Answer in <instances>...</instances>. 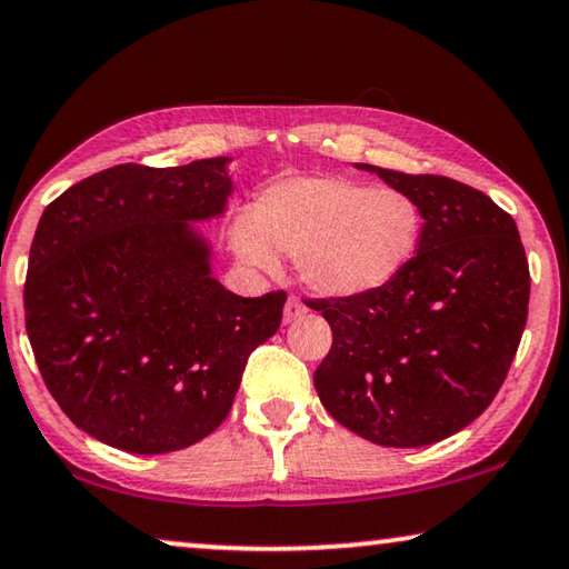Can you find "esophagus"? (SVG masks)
<instances>
[{
	"mask_svg": "<svg viewBox=\"0 0 569 569\" xmlns=\"http://www.w3.org/2000/svg\"><path fill=\"white\" fill-rule=\"evenodd\" d=\"M305 305L298 300V298H290L284 302V323H292V320H298V318H302L305 316Z\"/></svg>",
	"mask_w": 569,
	"mask_h": 569,
	"instance_id": "obj_1",
	"label": "esophagus"
}]
</instances>
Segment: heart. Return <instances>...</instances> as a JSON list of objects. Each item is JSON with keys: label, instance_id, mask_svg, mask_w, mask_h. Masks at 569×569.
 <instances>
[{"label": "heart", "instance_id": "obj_1", "mask_svg": "<svg viewBox=\"0 0 569 569\" xmlns=\"http://www.w3.org/2000/svg\"><path fill=\"white\" fill-rule=\"evenodd\" d=\"M413 194L339 177H295L269 184L251 220H238L233 249L253 269L274 251L298 259L300 279L326 298H359L395 282L421 243Z\"/></svg>", "mask_w": 569, "mask_h": 569}]
</instances>
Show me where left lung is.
Segmentation results:
<instances>
[{"mask_svg": "<svg viewBox=\"0 0 569 569\" xmlns=\"http://www.w3.org/2000/svg\"><path fill=\"white\" fill-rule=\"evenodd\" d=\"M357 167L413 194L421 243L382 290L305 300L333 331L312 382L361 439L428 447L472 423L503 385L529 316V261L516 220L480 189Z\"/></svg>", "mask_w": 569, "mask_h": 569, "instance_id": "8db88e82", "label": "left lung"}]
</instances>
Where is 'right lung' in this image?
<instances>
[{
	"instance_id": "add662e5",
	"label": "right lung",
	"mask_w": 569,
	"mask_h": 569,
	"mask_svg": "<svg viewBox=\"0 0 569 569\" xmlns=\"http://www.w3.org/2000/svg\"><path fill=\"white\" fill-rule=\"evenodd\" d=\"M228 161L120 163L48 204L30 246L24 328L53 400L130 455L192 447L226 421L284 290L241 298L210 274L194 220L226 210Z\"/></svg>"
}]
</instances>
